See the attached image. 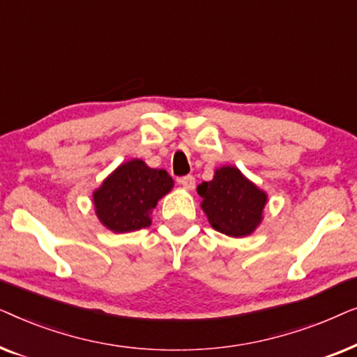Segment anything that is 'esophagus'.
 I'll return each instance as SVG.
<instances>
[{
  "label": "esophagus",
  "mask_w": 357,
  "mask_h": 357,
  "mask_svg": "<svg viewBox=\"0 0 357 357\" xmlns=\"http://www.w3.org/2000/svg\"><path fill=\"white\" fill-rule=\"evenodd\" d=\"M178 183L182 185L185 190H190V192H192V190L195 188V177L193 175H185V177L178 180Z\"/></svg>",
  "instance_id": "34e87169"
}]
</instances>
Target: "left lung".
I'll use <instances>...</instances> for the list:
<instances>
[{"mask_svg": "<svg viewBox=\"0 0 357 357\" xmlns=\"http://www.w3.org/2000/svg\"><path fill=\"white\" fill-rule=\"evenodd\" d=\"M202 208L216 231L231 237H245L260 226L266 193L252 183L237 167L224 165L213 180L198 185Z\"/></svg>", "mask_w": 357, "mask_h": 357, "instance_id": "obj_1", "label": "left lung"}]
</instances>
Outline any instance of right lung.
Returning <instances> with one entry per match:
<instances>
[{
  "instance_id": "right-lung-1",
  "label": "right lung",
  "mask_w": 357,
  "mask_h": 357,
  "mask_svg": "<svg viewBox=\"0 0 357 357\" xmlns=\"http://www.w3.org/2000/svg\"><path fill=\"white\" fill-rule=\"evenodd\" d=\"M174 187L164 169H151L141 159L121 164L94 195L99 221L112 232L123 234L151 226L155 204Z\"/></svg>"
}]
</instances>
